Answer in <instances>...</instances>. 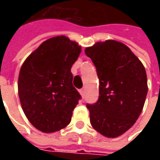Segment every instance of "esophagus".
Segmentation results:
<instances>
[{
    "mask_svg": "<svg viewBox=\"0 0 160 160\" xmlns=\"http://www.w3.org/2000/svg\"><path fill=\"white\" fill-rule=\"evenodd\" d=\"M80 93H81V95L84 96V93H85V89L84 88H82V89L80 90Z\"/></svg>",
    "mask_w": 160,
    "mask_h": 160,
    "instance_id": "1",
    "label": "esophagus"
}]
</instances>
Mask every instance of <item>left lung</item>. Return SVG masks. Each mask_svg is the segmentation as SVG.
I'll use <instances>...</instances> for the list:
<instances>
[{"label":"left lung","mask_w":160,"mask_h":160,"mask_svg":"<svg viewBox=\"0 0 160 160\" xmlns=\"http://www.w3.org/2000/svg\"><path fill=\"white\" fill-rule=\"evenodd\" d=\"M84 52L100 80L99 100L86 105L91 125L106 137H118L134 125L143 108L148 92L144 67L128 47L117 41L98 42Z\"/></svg>","instance_id":"8db88e82"}]
</instances>
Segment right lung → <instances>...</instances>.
<instances>
[{
  "instance_id": "right-lung-1",
  "label": "right lung",
  "mask_w": 160,
  "mask_h": 160,
  "mask_svg": "<svg viewBox=\"0 0 160 160\" xmlns=\"http://www.w3.org/2000/svg\"><path fill=\"white\" fill-rule=\"evenodd\" d=\"M81 46L64 35L43 42L28 56L18 76L23 111L33 126L54 132L68 126L81 95L73 86L72 65Z\"/></svg>"
}]
</instances>
